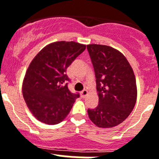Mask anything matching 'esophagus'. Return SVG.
I'll return each instance as SVG.
<instances>
[{
    "label": "esophagus",
    "mask_w": 159,
    "mask_h": 159,
    "mask_svg": "<svg viewBox=\"0 0 159 159\" xmlns=\"http://www.w3.org/2000/svg\"><path fill=\"white\" fill-rule=\"evenodd\" d=\"M88 90L84 89V90H83L82 92H81V96H82L83 98H85V97H86L87 95H88Z\"/></svg>",
    "instance_id": "obj_1"
}]
</instances>
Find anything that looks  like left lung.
<instances>
[{"mask_svg": "<svg viewBox=\"0 0 159 159\" xmlns=\"http://www.w3.org/2000/svg\"><path fill=\"white\" fill-rule=\"evenodd\" d=\"M96 78L99 104L88 109L97 127H114L123 123L134 109L137 88L134 71L126 57L107 45H87Z\"/></svg>", "mask_w": 159, "mask_h": 159, "instance_id": "left-lung-1", "label": "left lung"}]
</instances>
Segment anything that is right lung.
Segmentation results:
<instances>
[{
	"label": "right lung",
	"mask_w": 159,
	"mask_h": 159,
	"mask_svg": "<svg viewBox=\"0 0 159 159\" xmlns=\"http://www.w3.org/2000/svg\"><path fill=\"white\" fill-rule=\"evenodd\" d=\"M85 48L86 45L74 41L55 42L32 60L24 79L22 92L29 111L39 121L54 125L67 117L80 97L68 89L67 68Z\"/></svg>",
	"instance_id": "add662e5"
}]
</instances>
